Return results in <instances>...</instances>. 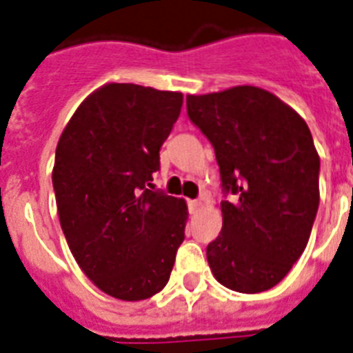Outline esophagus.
Segmentation results:
<instances>
[{
    "label": "esophagus",
    "mask_w": 353,
    "mask_h": 353,
    "mask_svg": "<svg viewBox=\"0 0 353 353\" xmlns=\"http://www.w3.org/2000/svg\"><path fill=\"white\" fill-rule=\"evenodd\" d=\"M199 208H201V201H197V199H192V201H188V210H190V214H196V212H199Z\"/></svg>",
    "instance_id": "obj_1"
}]
</instances>
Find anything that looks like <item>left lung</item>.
I'll list each match as a JSON object with an SVG mask.
<instances>
[{
    "label": "left lung",
    "instance_id": "1",
    "mask_svg": "<svg viewBox=\"0 0 353 353\" xmlns=\"http://www.w3.org/2000/svg\"><path fill=\"white\" fill-rule=\"evenodd\" d=\"M190 121L216 150L221 234L206 246L219 283L241 294L270 290L305 252L319 206V156L305 119L277 96L234 87L186 96Z\"/></svg>",
    "mask_w": 353,
    "mask_h": 353
}]
</instances>
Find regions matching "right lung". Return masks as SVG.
Instances as JSON below:
<instances>
[{
	"mask_svg": "<svg viewBox=\"0 0 353 353\" xmlns=\"http://www.w3.org/2000/svg\"><path fill=\"white\" fill-rule=\"evenodd\" d=\"M181 92L108 83L77 107L56 148L52 185L63 234L108 296L148 299L170 279L186 203L152 185Z\"/></svg>",
	"mask_w": 353,
	"mask_h": 353,
	"instance_id": "right-lung-1",
	"label": "right lung"
}]
</instances>
